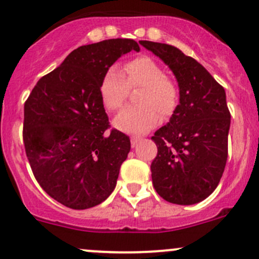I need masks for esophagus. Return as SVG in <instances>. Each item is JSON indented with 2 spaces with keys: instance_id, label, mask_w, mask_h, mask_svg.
<instances>
[{
  "instance_id": "esophagus-1",
  "label": "esophagus",
  "mask_w": 259,
  "mask_h": 259,
  "mask_svg": "<svg viewBox=\"0 0 259 259\" xmlns=\"http://www.w3.org/2000/svg\"><path fill=\"white\" fill-rule=\"evenodd\" d=\"M130 142H132V146H135L138 144V143L140 142V138H135V137H133L132 138V140H130Z\"/></svg>"
}]
</instances>
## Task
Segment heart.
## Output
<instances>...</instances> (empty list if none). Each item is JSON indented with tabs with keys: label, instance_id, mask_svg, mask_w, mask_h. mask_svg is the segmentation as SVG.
<instances>
[{
	"label": "heart",
	"instance_id": "obj_1",
	"mask_svg": "<svg viewBox=\"0 0 259 259\" xmlns=\"http://www.w3.org/2000/svg\"><path fill=\"white\" fill-rule=\"evenodd\" d=\"M124 71L125 77L117 67H109L100 82L101 101L109 111L117 110L125 103L130 89L142 88L137 98L139 105L127 106L115 116L116 129L144 134L158 124L160 117L168 119L176 113L179 104L178 85L166 76L155 60L137 57L124 65Z\"/></svg>",
	"mask_w": 259,
	"mask_h": 259
}]
</instances>
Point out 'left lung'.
<instances>
[{"instance_id": "8db88e82", "label": "left lung", "mask_w": 259, "mask_h": 259, "mask_svg": "<svg viewBox=\"0 0 259 259\" xmlns=\"http://www.w3.org/2000/svg\"><path fill=\"white\" fill-rule=\"evenodd\" d=\"M176 75L179 105L166 125L156 130L151 163L156 193L180 205L199 203L219 184L228 156L231 113L226 91L193 57L166 44L140 41Z\"/></svg>"}]
</instances>
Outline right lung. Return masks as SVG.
<instances>
[{"mask_svg": "<svg viewBox=\"0 0 259 259\" xmlns=\"http://www.w3.org/2000/svg\"><path fill=\"white\" fill-rule=\"evenodd\" d=\"M139 51L130 38L80 46L37 81L25 103L23 144L44 190L72 209H88L113 193L130 139L110 127L100 96L106 70Z\"/></svg>", "mask_w": 259, "mask_h": 259, "instance_id": "1", "label": "right lung"}]
</instances>
